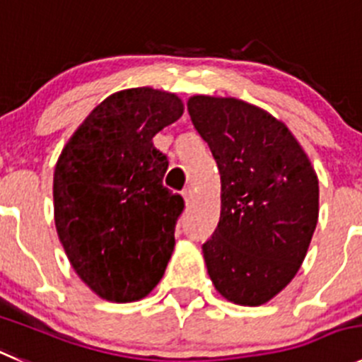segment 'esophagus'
<instances>
[{"mask_svg": "<svg viewBox=\"0 0 362 362\" xmlns=\"http://www.w3.org/2000/svg\"><path fill=\"white\" fill-rule=\"evenodd\" d=\"M181 195H183L185 202H187V204H190V202H192V197H194V192H192V188H190V187H187V188H185L183 192H181Z\"/></svg>", "mask_w": 362, "mask_h": 362, "instance_id": "esophagus-1", "label": "esophagus"}]
</instances>
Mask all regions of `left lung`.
I'll return each instance as SVG.
<instances>
[{"label": "left lung", "instance_id": "1", "mask_svg": "<svg viewBox=\"0 0 362 362\" xmlns=\"http://www.w3.org/2000/svg\"><path fill=\"white\" fill-rule=\"evenodd\" d=\"M192 122L209 146L222 209L202 245L227 300L261 305L295 277L318 222V177L290 129L240 99L195 95Z\"/></svg>", "mask_w": 362, "mask_h": 362}]
</instances>
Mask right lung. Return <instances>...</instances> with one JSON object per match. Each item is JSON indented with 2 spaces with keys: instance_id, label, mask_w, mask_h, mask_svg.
<instances>
[{
  "instance_id": "add662e5",
  "label": "right lung",
  "mask_w": 362,
  "mask_h": 362,
  "mask_svg": "<svg viewBox=\"0 0 362 362\" xmlns=\"http://www.w3.org/2000/svg\"><path fill=\"white\" fill-rule=\"evenodd\" d=\"M181 115L174 94L117 92L92 110L58 158V238L81 281L110 302L146 297L172 256L185 201L163 187L168 160L153 136Z\"/></svg>"
}]
</instances>
